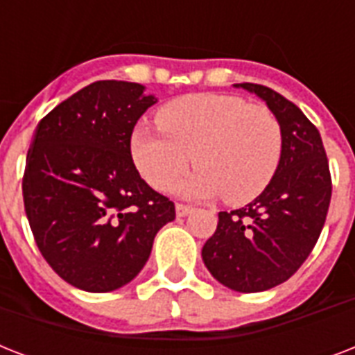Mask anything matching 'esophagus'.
Instances as JSON below:
<instances>
[{"mask_svg": "<svg viewBox=\"0 0 355 355\" xmlns=\"http://www.w3.org/2000/svg\"><path fill=\"white\" fill-rule=\"evenodd\" d=\"M191 210H193V208L188 205H182V202H178L177 205V216L178 217H186L188 214H191Z\"/></svg>", "mask_w": 355, "mask_h": 355, "instance_id": "34e87169", "label": "esophagus"}]
</instances>
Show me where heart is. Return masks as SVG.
Returning <instances> with one entry per match:
<instances>
[{"label": "heart", "mask_w": 355, "mask_h": 355, "mask_svg": "<svg viewBox=\"0 0 355 355\" xmlns=\"http://www.w3.org/2000/svg\"><path fill=\"white\" fill-rule=\"evenodd\" d=\"M160 128L136 127L130 155L156 189L171 188L191 162L200 167L178 186L189 197L225 195L230 205L256 199L270 184L284 153L272 110L227 94H195L156 114Z\"/></svg>", "instance_id": "heart-1"}]
</instances>
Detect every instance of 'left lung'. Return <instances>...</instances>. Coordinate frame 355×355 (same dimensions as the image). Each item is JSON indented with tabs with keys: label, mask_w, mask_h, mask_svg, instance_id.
I'll list each match as a JSON object with an SVG mask.
<instances>
[{
	"label": "left lung",
	"mask_w": 355,
	"mask_h": 355,
	"mask_svg": "<svg viewBox=\"0 0 355 355\" xmlns=\"http://www.w3.org/2000/svg\"><path fill=\"white\" fill-rule=\"evenodd\" d=\"M236 86L254 92L275 112L284 153L263 193L245 208L219 211L202 259L223 286L258 293L289 280L311 254L328 216L331 175L319 130L295 103L267 86Z\"/></svg>",
	"instance_id": "obj_1"
}]
</instances>
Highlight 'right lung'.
I'll return each instance as SVG.
<instances>
[{
    "label": "right lung",
    "instance_id": "add662e5",
    "mask_svg": "<svg viewBox=\"0 0 355 355\" xmlns=\"http://www.w3.org/2000/svg\"><path fill=\"white\" fill-rule=\"evenodd\" d=\"M155 103L138 83L97 80L36 127L21 180L25 214L44 259L79 289L128 284L175 219L173 200L139 177L130 156L134 125Z\"/></svg>",
    "mask_w": 355,
    "mask_h": 355
}]
</instances>
